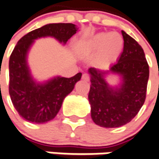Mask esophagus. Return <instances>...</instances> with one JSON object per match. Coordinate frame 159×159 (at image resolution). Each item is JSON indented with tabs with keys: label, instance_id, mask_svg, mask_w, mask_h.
Instances as JSON below:
<instances>
[{
	"label": "esophagus",
	"instance_id": "1",
	"mask_svg": "<svg viewBox=\"0 0 159 159\" xmlns=\"http://www.w3.org/2000/svg\"><path fill=\"white\" fill-rule=\"evenodd\" d=\"M82 80H84L85 81H88L90 80V76H89L88 74H83V75H82Z\"/></svg>",
	"mask_w": 159,
	"mask_h": 159
}]
</instances>
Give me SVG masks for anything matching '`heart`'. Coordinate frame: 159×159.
Wrapping results in <instances>:
<instances>
[{"label": "heart", "instance_id": "heart-1", "mask_svg": "<svg viewBox=\"0 0 159 159\" xmlns=\"http://www.w3.org/2000/svg\"><path fill=\"white\" fill-rule=\"evenodd\" d=\"M124 46V40L118 33H99L90 40L81 42L78 48L87 53H98V62L108 65L119 57Z\"/></svg>", "mask_w": 159, "mask_h": 159}]
</instances>
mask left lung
Returning <instances> with one entry per match:
<instances>
[{
  "mask_svg": "<svg viewBox=\"0 0 159 159\" xmlns=\"http://www.w3.org/2000/svg\"><path fill=\"white\" fill-rule=\"evenodd\" d=\"M124 50L118 62L109 70L90 68L91 88L88 95L94 123L104 128H116L130 122L146 99L149 66L144 51L137 41L125 32ZM117 74L120 84L111 87L105 80L107 74Z\"/></svg>",
  "mask_w": 159,
  "mask_h": 159,
  "instance_id": "1",
  "label": "left lung"
}]
</instances>
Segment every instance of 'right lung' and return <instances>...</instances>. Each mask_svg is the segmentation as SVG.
<instances>
[{
  "label": "right lung",
  "instance_id": "1",
  "mask_svg": "<svg viewBox=\"0 0 159 159\" xmlns=\"http://www.w3.org/2000/svg\"><path fill=\"white\" fill-rule=\"evenodd\" d=\"M73 24H49L31 31L18 40L9 59V94L18 114L29 122L44 124L56 117L62 102L81 79L57 76L45 82L34 80L27 57L34 40L53 37L62 45L78 31Z\"/></svg>",
  "mask_w": 159,
  "mask_h": 159
}]
</instances>
